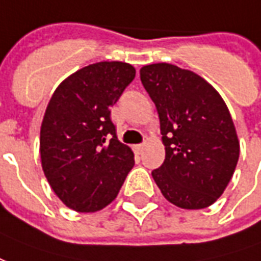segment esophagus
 <instances>
[{
	"label": "esophagus",
	"instance_id": "esophagus-1",
	"mask_svg": "<svg viewBox=\"0 0 261 261\" xmlns=\"http://www.w3.org/2000/svg\"><path fill=\"white\" fill-rule=\"evenodd\" d=\"M133 150H135V153L140 154L142 153V150H143V144H135L133 146Z\"/></svg>",
	"mask_w": 261,
	"mask_h": 261
}]
</instances>
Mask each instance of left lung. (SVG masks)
I'll use <instances>...</instances> for the list:
<instances>
[{"mask_svg":"<svg viewBox=\"0 0 261 261\" xmlns=\"http://www.w3.org/2000/svg\"><path fill=\"white\" fill-rule=\"evenodd\" d=\"M155 104L165 146L163 165L151 172L165 199L199 210L224 193L239 159L231 114L218 91L195 72L171 64L140 69Z\"/></svg>","mask_w":261,"mask_h":261,"instance_id":"1","label":"left lung"}]
</instances>
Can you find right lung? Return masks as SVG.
Listing matches in <instances>:
<instances>
[{"mask_svg": "<svg viewBox=\"0 0 261 261\" xmlns=\"http://www.w3.org/2000/svg\"><path fill=\"white\" fill-rule=\"evenodd\" d=\"M136 70L104 61L82 68L57 87L40 129L41 167L61 201L79 213L108 206L135 165L117 138L110 108Z\"/></svg>", "mask_w": 261, "mask_h": 261, "instance_id": "1", "label": "right lung"}]
</instances>
